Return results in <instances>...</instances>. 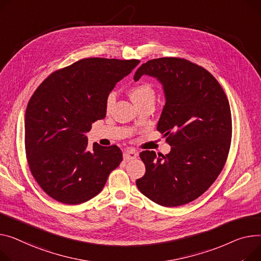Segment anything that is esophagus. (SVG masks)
<instances>
[{"instance_id": "obj_1", "label": "esophagus", "mask_w": 261, "mask_h": 261, "mask_svg": "<svg viewBox=\"0 0 261 261\" xmlns=\"http://www.w3.org/2000/svg\"><path fill=\"white\" fill-rule=\"evenodd\" d=\"M138 156V152L135 150H125L124 152V160L125 161H132L135 160Z\"/></svg>"}]
</instances>
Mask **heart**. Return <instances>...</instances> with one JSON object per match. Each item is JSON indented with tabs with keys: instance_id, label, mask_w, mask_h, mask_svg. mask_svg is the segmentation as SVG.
Returning <instances> with one entry per match:
<instances>
[{
	"instance_id": "b5f03b06",
	"label": "heart",
	"mask_w": 261,
	"mask_h": 261,
	"mask_svg": "<svg viewBox=\"0 0 261 261\" xmlns=\"http://www.w3.org/2000/svg\"><path fill=\"white\" fill-rule=\"evenodd\" d=\"M131 99L136 103L137 106H141L145 102L148 101H154L155 99V90L153 86L149 83H141L138 85H135L129 91ZM115 94L111 92L107 98H106V110L109 112L111 108L113 107L115 102Z\"/></svg>"
}]
</instances>
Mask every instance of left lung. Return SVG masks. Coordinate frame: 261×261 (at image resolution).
I'll return each instance as SVG.
<instances>
[{"mask_svg": "<svg viewBox=\"0 0 261 261\" xmlns=\"http://www.w3.org/2000/svg\"><path fill=\"white\" fill-rule=\"evenodd\" d=\"M150 75L163 85L166 103L158 130L167 136L170 153L143 151L141 192L164 206L193 201L211 187L227 161L232 137L229 100L204 68L180 58L150 60L134 81Z\"/></svg>", "mask_w": 261, "mask_h": 261, "instance_id": "obj_1", "label": "left lung"}]
</instances>
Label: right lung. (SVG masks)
<instances>
[{
	"instance_id": "right-lung-1",
	"label": "right lung",
	"mask_w": 261,
	"mask_h": 261,
	"mask_svg": "<svg viewBox=\"0 0 261 261\" xmlns=\"http://www.w3.org/2000/svg\"><path fill=\"white\" fill-rule=\"evenodd\" d=\"M138 60L83 59L51 73L25 113V150L31 174L54 199L83 203L96 196L123 161L113 145L89 150L85 135L106 116V98Z\"/></svg>"
}]
</instances>
